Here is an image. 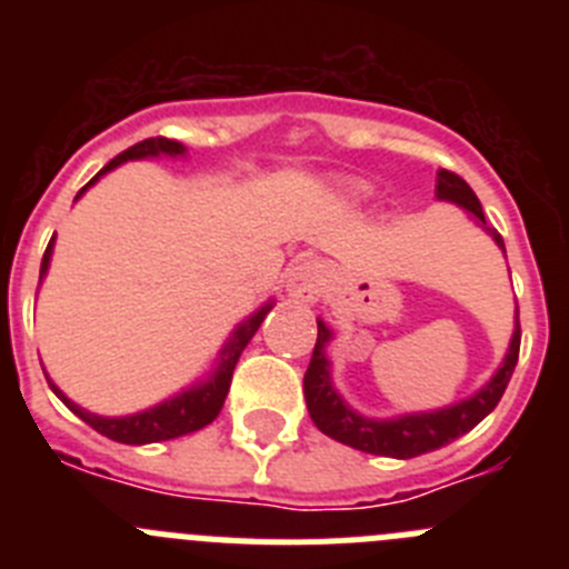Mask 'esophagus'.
Segmentation results:
<instances>
[{"instance_id":"1","label":"esophagus","mask_w":569,"mask_h":569,"mask_svg":"<svg viewBox=\"0 0 569 569\" xmlns=\"http://www.w3.org/2000/svg\"><path fill=\"white\" fill-rule=\"evenodd\" d=\"M288 293L301 301H316L325 288V268L316 259H301L296 261L293 268L288 270Z\"/></svg>"}]
</instances>
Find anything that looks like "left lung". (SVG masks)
I'll return each instance as SVG.
<instances>
[{
    "mask_svg": "<svg viewBox=\"0 0 569 569\" xmlns=\"http://www.w3.org/2000/svg\"><path fill=\"white\" fill-rule=\"evenodd\" d=\"M436 199L441 202H453L465 208L467 213L485 228L487 233L496 239L501 250H505V239L492 228H487L485 210L476 199L470 184L461 179L459 173L450 170H439L436 179ZM333 339L330 328L319 319V336H316L313 359H310L308 373H305V399H308V410L313 425L321 433L330 439L341 441L347 447H356L361 453L373 456H390V459H413V456L430 453L439 447L450 445L459 436L470 433L472 427L479 425L487 413L496 410V405L505 396L510 376L519 361V345H521V328L516 319V333L510 339V350H507L505 361L496 370L490 381L481 387L479 393H472L470 399L459 401V405L441 407V410H430V413H410L396 416V419H367V416L356 413L353 407L347 405L339 393H336L333 379H330V361L325 347Z\"/></svg>",
    "mask_w": 569,
    "mask_h": 569,
    "instance_id": "8db88e82",
    "label": "left lung"
}]
</instances>
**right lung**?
<instances>
[{
    "label": "right lung",
    "instance_id": "right-lung-1",
    "mask_svg": "<svg viewBox=\"0 0 569 569\" xmlns=\"http://www.w3.org/2000/svg\"><path fill=\"white\" fill-rule=\"evenodd\" d=\"M150 156H184V144L176 142V139H164V136H153V139H144V142H136L133 148L122 150V153L110 159L102 170H99L88 184L77 193H84L90 184L97 182L99 176H104L108 170L119 168L122 162H130V159H150ZM50 253H53V239H50L48 250L42 256V270H39V281L44 279L48 273V264H50ZM273 308V301H268L264 308L256 310L248 321H241L236 333L230 336L228 345L222 347V353H219V367H216L210 379L204 385H196L184 393L173 396V399L162 401V405L150 407V410H142V413H133V416H119V419H108V416H97V413H88L82 410L79 405L68 399V396L59 390L53 381L48 379L50 390L64 401V405L84 421L90 425L97 433L108 436V439L119 441V445H153V441H168V439H179V436H188L196 433V430H202L208 427L210 421L219 416L222 410L224 399H228V390H230V379H233V367L239 361L241 350L248 347V341L253 339V333L259 330V325L264 321L268 310Z\"/></svg>",
    "mask_w": 569,
    "mask_h": 569
}]
</instances>
